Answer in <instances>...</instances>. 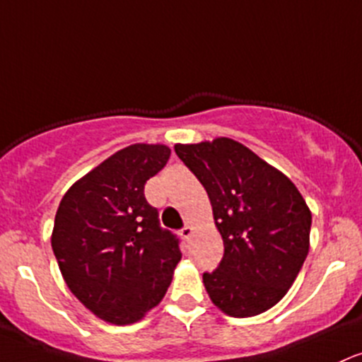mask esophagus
<instances>
[{"instance_id":"obj_1","label":"esophagus","mask_w":362,"mask_h":362,"mask_svg":"<svg viewBox=\"0 0 362 362\" xmlns=\"http://www.w3.org/2000/svg\"><path fill=\"white\" fill-rule=\"evenodd\" d=\"M180 235L184 237V239H189V237L192 235V226H190V225H185L184 228L180 230Z\"/></svg>"}]
</instances>
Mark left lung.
I'll return each instance as SVG.
<instances>
[{
    "instance_id": "obj_1",
    "label": "left lung",
    "mask_w": 362,
    "mask_h": 362,
    "mask_svg": "<svg viewBox=\"0 0 362 362\" xmlns=\"http://www.w3.org/2000/svg\"><path fill=\"white\" fill-rule=\"evenodd\" d=\"M213 206L225 252L202 281L225 315L249 317L292 287L309 252L311 211L296 185L232 139L177 144Z\"/></svg>"
}]
</instances>
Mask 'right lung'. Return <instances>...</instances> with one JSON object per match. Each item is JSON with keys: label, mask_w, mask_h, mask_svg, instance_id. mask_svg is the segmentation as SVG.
Instances as JSON below:
<instances>
[{"label": "right lung", "mask_w": 362, "mask_h": 362, "mask_svg": "<svg viewBox=\"0 0 362 362\" xmlns=\"http://www.w3.org/2000/svg\"><path fill=\"white\" fill-rule=\"evenodd\" d=\"M168 158L166 146H129L75 182L58 206L51 245L62 275L110 323H136L160 304L182 257L180 239L144 196Z\"/></svg>", "instance_id": "obj_1"}]
</instances>
